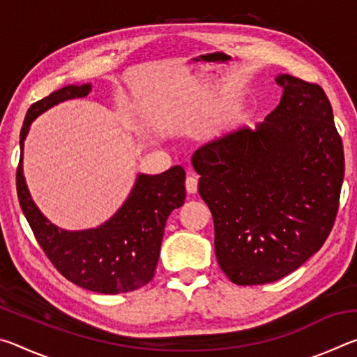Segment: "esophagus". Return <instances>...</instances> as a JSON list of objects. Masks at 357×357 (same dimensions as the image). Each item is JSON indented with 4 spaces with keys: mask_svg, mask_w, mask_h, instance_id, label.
<instances>
[{
    "mask_svg": "<svg viewBox=\"0 0 357 357\" xmlns=\"http://www.w3.org/2000/svg\"><path fill=\"white\" fill-rule=\"evenodd\" d=\"M185 190L189 193H197L198 190V179L195 176H189L185 179Z\"/></svg>",
    "mask_w": 357,
    "mask_h": 357,
    "instance_id": "1",
    "label": "esophagus"
}]
</instances>
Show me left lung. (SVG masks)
Listing matches in <instances>:
<instances>
[{"mask_svg":"<svg viewBox=\"0 0 357 357\" xmlns=\"http://www.w3.org/2000/svg\"><path fill=\"white\" fill-rule=\"evenodd\" d=\"M277 84L280 104L264 123L227 132L192 157L214 219L217 261L243 287L279 280L321 249L345 176L323 88L287 74Z\"/></svg>","mask_w":357,"mask_h":357,"instance_id":"left-lung-1","label":"left lung"}]
</instances>
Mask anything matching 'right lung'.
Listing matches in <instances>:
<instances>
[{
	"label": "right lung",
	"mask_w": 357,
	"mask_h": 357,
	"mask_svg": "<svg viewBox=\"0 0 357 357\" xmlns=\"http://www.w3.org/2000/svg\"><path fill=\"white\" fill-rule=\"evenodd\" d=\"M89 91L91 84L64 86L29 107L20 132L17 195L36 241L59 274L89 291L128 293L153 280L165 222L185 200L184 168L173 167L155 176L140 174L123 208L110 220L99 228L74 233L59 229L39 213L23 178V140L29 124L47 108L84 98Z\"/></svg>",
	"instance_id": "1"
}]
</instances>
